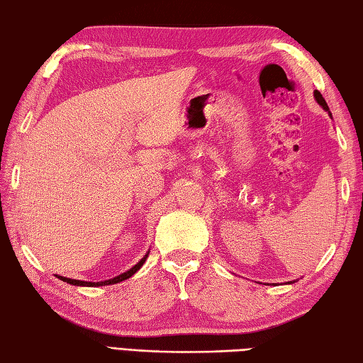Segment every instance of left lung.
I'll return each mask as SVG.
<instances>
[{"label": "left lung", "mask_w": 363, "mask_h": 363, "mask_svg": "<svg viewBox=\"0 0 363 363\" xmlns=\"http://www.w3.org/2000/svg\"><path fill=\"white\" fill-rule=\"evenodd\" d=\"M315 99H316V102H318L319 105H321V106H323V108H324L325 111H329V106H328V102H325V101H324V97L321 96V92H319V91H315ZM329 116H332V115H330V111H329Z\"/></svg>", "instance_id": "8db88e82"}]
</instances>
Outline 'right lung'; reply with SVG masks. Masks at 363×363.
Segmentation results:
<instances>
[{"label": "right lung", "mask_w": 363, "mask_h": 363, "mask_svg": "<svg viewBox=\"0 0 363 363\" xmlns=\"http://www.w3.org/2000/svg\"><path fill=\"white\" fill-rule=\"evenodd\" d=\"M147 255H149V252L145 255L143 258H141L137 264H135L132 269H129V271L127 272H124V274H121V275H118V277H115V279H110V280H105V281H82V280H74V279H66V277H60V275H56L58 277L60 280H62V281H67V283H70V285H75V286H105V285H115V283H119V281H124V280H127V279H130V277L138 271V269L145 264V261H146V258H147Z\"/></svg>", "instance_id": "obj_1"}]
</instances>
